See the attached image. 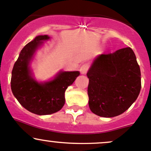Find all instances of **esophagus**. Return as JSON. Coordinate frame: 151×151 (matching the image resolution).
I'll return each instance as SVG.
<instances>
[{
    "label": "esophagus",
    "mask_w": 151,
    "mask_h": 151,
    "mask_svg": "<svg viewBox=\"0 0 151 151\" xmlns=\"http://www.w3.org/2000/svg\"><path fill=\"white\" fill-rule=\"evenodd\" d=\"M88 68H89V65L88 63H83L81 65L80 68V71L81 72V74H85L88 71Z\"/></svg>",
    "instance_id": "34e87169"
}]
</instances>
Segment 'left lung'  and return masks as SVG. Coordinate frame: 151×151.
Instances as JSON below:
<instances>
[{
    "instance_id": "obj_1",
    "label": "left lung",
    "mask_w": 151,
    "mask_h": 151,
    "mask_svg": "<svg viewBox=\"0 0 151 151\" xmlns=\"http://www.w3.org/2000/svg\"><path fill=\"white\" fill-rule=\"evenodd\" d=\"M87 76L88 104L99 116L112 118L123 113L140 92V68L130 47L100 55Z\"/></svg>"
}]
</instances>
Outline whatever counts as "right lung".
Listing matches in <instances>:
<instances>
[{"label": "right lung", "instance_id": "1", "mask_svg": "<svg viewBox=\"0 0 151 151\" xmlns=\"http://www.w3.org/2000/svg\"><path fill=\"white\" fill-rule=\"evenodd\" d=\"M48 36H38L21 50L14 65L11 88L19 104L32 113L50 115L58 112L65 104V91L80 75L79 71H61L53 80L45 83L35 81L30 75L29 63L42 42Z\"/></svg>", "mask_w": 151, "mask_h": 151}]
</instances>
